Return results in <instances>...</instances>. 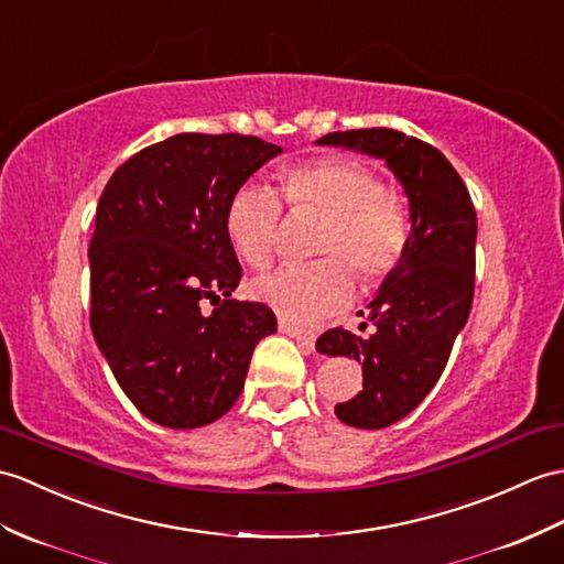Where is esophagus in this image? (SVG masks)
I'll use <instances>...</instances> for the list:
<instances>
[{"instance_id":"esophagus-1","label":"esophagus","mask_w":564,"mask_h":564,"mask_svg":"<svg viewBox=\"0 0 564 564\" xmlns=\"http://www.w3.org/2000/svg\"><path fill=\"white\" fill-rule=\"evenodd\" d=\"M279 329H281L285 336L295 338V341H297L300 346H303L305 350H312V348H314V334H310V332H305V329H300V326L288 324V322H279Z\"/></svg>"}]
</instances>
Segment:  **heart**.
<instances>
[{
	"mask_svg": "<svg viewBox=\"0 0 564 564\" xmlns=\"http://www.w3.org/2000/svg\"><path fill=\"white\" fill-rule=\"evenodd\" d=\"M281 189L293 208L326 216L317 245L324 259L281 267L252 283V295L293 324H319L352 297V271L375 288L397 271L409 247L403 204L384 192L370 165L350 159H314L281 170ZM281 202L261 185H242L226 208L232 250L252 269H267L279 250Z\"/></svg>",
	"mask_w": 564,
	"mask_h": 564,
	"instance_id": "b5f03b06",
	"label": "heart"
}]
</instances>
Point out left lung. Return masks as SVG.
<instances>
[{
  "instance_id": "8db88e82",
  "label": "left lung",
  "mask_w": 564,
  "mask_h": 564,
  "mask_svg": "<svg viewBox=\"0 0 564 564\" xmlns=\"http://www.w3.org/2000/svg\"><path fill=\"white\" fill-rule=\"evenodd\" d=\"M384 161L409 196L411 235L397 271L370 300L360 332L329 329L317 338L324 356L362 362V389L336 403L346 425L379 430L409 415L449 360L474 303L476 208L464 180L430 143L397 129H350L317 139ZM362 317V312H360Z\"/></svg>"
}]
</instances>
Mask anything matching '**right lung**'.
Here are the masks:
<instances>
[{
	"instance_id": "add662e5",
	"label": "right lung",
	"mask_w": 564,
	"mask_h": 564,
	"mask_svg": "<svg viewBox=\"0 0 564 564\" xmlns=\"http://www.w3.org/2000/svg\"><path fill=\"white\" fill-rule=\"evenodd\" d=\"M281 147L242 134H175L105 185L90 238V329L137 409L163 427L218 421L238 401L254 346L276 332L242 279L226 208ZM215 305L206 315L200 305Z\"/></svg>"
}]
</instances>
